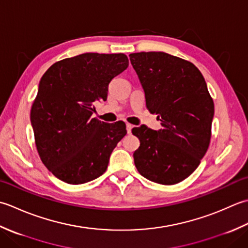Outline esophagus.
<instances>
[{
    "label": "esophagus",
    "instance_id": "esophagus-1",
    "mask_svg": "<svg viewBox=\"0 0 248 248\" xmlns=\"http://www.w3.org/2000/svg\"><path fill=\"white\" fill-rule=\"evenodd\" d=\"M133 127H134V126L133 125H131V124H126V130H127V133L128 134H130L131 133V129H133Z\"/></svg>",
    "mask_w": 248,
    "mask_h": 248
}]
</instances>
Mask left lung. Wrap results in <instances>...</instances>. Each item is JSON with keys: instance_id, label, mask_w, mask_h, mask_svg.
I'll list each match as a JSON object with an SVG mask.
<instances>
[{"instance_id": "left-lung-1", "label": "left lung", "mask_w": 248, "mask_h": 248, "mask_svg": "<svg viewBox=\"0 0 248 248\" xmlns=\"http://www.w3.org/2000/svg\"><path fill=\"white\" fill-rule=\"evenodd\" d=\"M149 111L163 128H133L140 140L134 153L139 173L155 183L173 185L199 166L211 139L214 103L200 70L165 52L129 54Z\"/></svg>"}]
</instances>
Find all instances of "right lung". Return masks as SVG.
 Wrapping results in <instances>:
<instances>
[{"label": "right lung", "instance_id": "obj_1", "mask_svg": "<svg viewBox=\"0 0 248 248\" xmlns=\"http://www.w3.org/2000/svg\"><path fill=\"white\" fill-rule=\"evenodd\" d=\"M127 66L123 53H83L54 63L40 79L31 124L39 157L59 180L83 184L107 169L127 131L122 121L92 119L94 104L107 99L110 81Z\"/></svg>", "mask_w": 248, "mask_h": 248}]
</instances>
